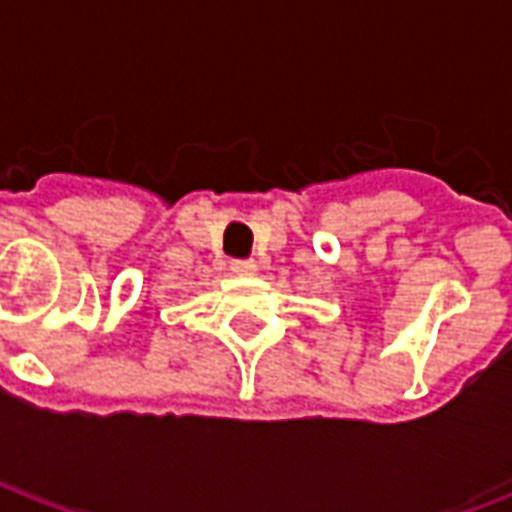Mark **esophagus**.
<instances>
[{
  "label": "esophagus",
  "instance_id": "esophagus-1",
  "mask_svg": "<svg viewBox=\"0 0 512 512\" xmlns=\"http://www.w3.org/2000/svg\"><path fill=\"white\" fill-rule=\"evenodd\" d=\"M230 268H233L235 274H255V260H252V257H246V260L238 257V260L230 263Z\"/></svg>",
  "mask_w": 512,
  "mask_h": 512
}]
</instances>
